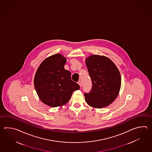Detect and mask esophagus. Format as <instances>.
Returning a JSON list of instances; mask_svg holds the SVG:
<instances>
[{"mask_svg":"<svg viewBox=\"0 0 152 152\" xmlns=\"http://www.w3.org/2000/svg\"><path fill=\"white\" fill-rule=\"evenodd\" d=\"M77 84H79L81 87V81L80 80H79L77 82Z\"/></svg>","mask_w":152,"mask_h":152,"instance_id":"obj_1","label":"esophagus"}]
</instances>
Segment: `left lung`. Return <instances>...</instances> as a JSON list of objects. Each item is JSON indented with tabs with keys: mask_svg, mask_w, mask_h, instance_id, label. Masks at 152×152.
Returning a JSON list of instances; mask_svg holds the SVG:
<instances>
[{
	"mask_svg": "<svg viewBox=\"0 0 152 152\" xmlns=\"http://www.w3.org/2000/svg\"><path fill=\"white\" fill-rule=\"evenodd\" d=\"M85 62L92 83L90 92L84 94L86 102L94 108L107 107L120 92L121 77L119 70L105 56L91 55Z\"/></svg>",
	"mask_w": 152,
	"mask_h": 152,
	"instance_id": "obj_1",
	"label": "left lung"
}]
</instances>
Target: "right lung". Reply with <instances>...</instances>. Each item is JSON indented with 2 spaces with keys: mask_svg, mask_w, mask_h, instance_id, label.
<instances>
[{
  "mask_svg": "<svg viewBox=\"0 0 152 152\" xmlns=\"http://www.w3.org/2000/svg\"><path fill=\"white\" fill-rule=\"evenodd\" d=\"M66 58L56 54L44 60L37 68L34 86L39 99L49 107H61L70 99L73 92L80 88L72 80L71 72L64 66Z\"/></svg>",
  "mask_w": 152,
  "mask_h": 152,
  "instance_id": "right-lung-1",
  "label": "right lung"
}]
</instances>
